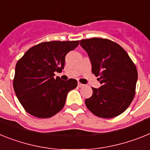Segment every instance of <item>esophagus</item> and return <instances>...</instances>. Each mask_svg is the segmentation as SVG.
<instances>
[{"label":"esophagus","instance_id":"1","mask_svg":"<svg viewBox=\"0 0 150 150\" xmlns=\"http://www.w3.org/2000/svg\"><path fill=\"white\" fill-rule=\"evenodd\" d=\"M78 86H79V88H82V87H84V84H81V82H78Z\"/></svg>","mask_w":150,"mask_h":150}]
</instances>
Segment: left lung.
<instances>
[{
	"instance_id": "left-lung-1",
	"label": "left lung",
	"mask_w": 150,
	"mask_h": 150,
	"mask_svg": "<svg viewBox=\"0 0 150 150\" xmlns=\"http://www.w3.org/2000/svg\"><path fill=\"white\" fill-rule=\"evenodd\" d=\"M92 65V73L102 84L92 88L93 94L85 100L91 112L104 118L116 117L125 111L136 93L137 71L127 52L114 41L92 38L81 40Z\"/></svg>"
}]
</instances>
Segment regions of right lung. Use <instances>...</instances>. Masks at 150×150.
<instances>
[{"label":"right lung","mask_w":150,"mask_h":150,"mask_svg":"<svg viewBox=\"0 0 150 150\" xmlns=\"http://www.w3.org/2000/svg\"><path fill=\"white\" fill-rule=\"evenodd\" d=\"M79 41H46L28 49L16 65L13 88L25 110L37 118H46L59 112L67 93L78 85L77 80L54 78L65 65V57Z\"/></svg>","instance_id":"add662e5"}]
</instances>
